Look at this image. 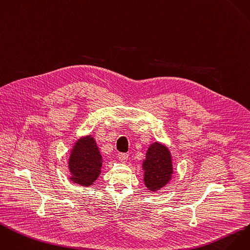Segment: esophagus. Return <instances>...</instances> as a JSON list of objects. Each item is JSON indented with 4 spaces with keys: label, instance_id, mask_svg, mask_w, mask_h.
Segmentation results:
<instances>
[{
    "label": "esophagus",
    "instance_id": "1",
    "mask_svg": "<svg viewBox=\"0 0 250 250\" xmlns=\"http://www.w3.org/2000/svg\"><path fill=\"white\" fill-rule=\"evenodd\" d=\"M118 158H119L122 162H125V161L128 159V154L125 153V152H119V153H118Z\"/></svg>",
    "mask_w": 250,
    "mask_h": 250
}]
</instances>
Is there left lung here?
<instances>
[{
  "mask_svg": "<svg viewBox=\"0 0 250 250\" xmlns=\"http://www.w3.org/2000/svg\"><path fill=\"white\" fill-rule=\"evenodd\" d=\"M146 158L143 164L146 171L144 181L146 188L155 191L171 179L173 168L170 152L165 146L155 143L148 147Z\"/></svg>",
  "mask_w": 250,
  "mask_h": 250,
  "instance_id": "obj_1",
  "label": "left lung"
}]
</instances>
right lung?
I'll list each match as a JSON object with an SVG mask.
<instances>
[{"mask_svg": "<svg viewBox=\"0 0 250 250\" xmlns=\"http://www.w3.org/2000/svg\"><path fill=\"white\" fill-rule=\"evenodd\" d=\"M102 167V155L93 138L79 140L69 158L71 181L89 186L99 177Z\"/></svg>", "mask_w": 250, "mask_h": 250, "instance_id": "1", "label": "right lung"}]
</instances>
